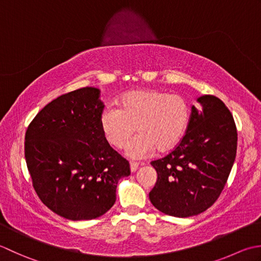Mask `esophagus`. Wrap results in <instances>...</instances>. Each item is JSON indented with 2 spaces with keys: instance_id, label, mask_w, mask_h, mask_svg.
Returning <instances> with one entry per match:
<instances>
[{
  "instance_id": "34e87169",
  "label": "esophagus",
  "mask_w": 261,
  "mask_h": 261,
  "mask_svg": "<svg viewBox=\"0 0 261 261\" xmlns=\"http://www.w3.org/2000/svg\"><path fill=\"white\" fill-rule=\"evenodd\" d=\"M138 167H140V164H138L137 162H130V171L132 172H135L138 169Z\"/></svg>"
}]
</instances>
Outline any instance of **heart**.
Here are the masks:
<instances>
[{"mask_svg": "<svg viewBox=\"0 0 261 261\" xmlns=\"http://www.w3.org/2000/svg\"><path fill=\"white\" fill-rule=\"evenodd\" d=\"M191 108L181 94L142 88L130 90L117 100V109L107 107L99 123L105 140L114 148H123L135 133L138 136L127 146L132 159H143L155 150L167 153L177 147L188 130Z\"/></svg>", "mask_w": 261, "mask_h": 261, "instance_id": "b5f03b06", "label": "heart"}]
</instances>
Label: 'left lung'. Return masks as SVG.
<instances>
[{
    "label": "left lung",
    "instance_id": "8db88e82",
    "mask_svg": "<svg viewBox=\"0 0 261 261\" xmlns=\"http://www.w3.org/2000/svg\"><path fill=\"white\" fill-rule=\"evenodd\" d=\"M191 108L188 130L167 156L152 161L156 184L148 194L160 212L189 217L205 212L220 197L237 155L238 133L222 100L201 95Z\"/></svg>",
    "mask_w": 261,
    "mask_h": 261
}]
</instances>
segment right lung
<instances>
[{
	"label": "right lung",
	"mask_w": 261,
	"mask_h": 261,
	"mask_svg": "<svg viewBox=\"0 0 261 261\" xmlns=\"http://www.w3.org/2000/svg\"><path fill=\"white\" fill-rule=\"evenodd\" d=\"M97 88L62 94L28 126L24 156L40 200L72 221L93 220L116 201L119 179L130 174L128 161L105 140Z\"/></svg>",
	"instance_id": "right-lung-1"
}]
</instances>
